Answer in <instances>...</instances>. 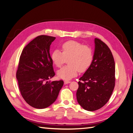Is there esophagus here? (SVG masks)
<instances>
[{
  "label": "esophagus",
  "instance_id": "obj_1",
  "mask_svg": "<svg viewBox=\"0 0 133 133\" xmlns=\"http://www.w3.org/2000/svg\"><path fill=\"white\" fill-rule=\"evenodd\" d=\"M71 83V81H64V84H69V83Z\"/></svg>",
  "mask_w": 133,
  "mask_h": 133
}]
</instances>
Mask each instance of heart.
I'll return each mask as SVG.
<instances>
[{"instance_id": "b5f03b06", "label": "heart", "mask_w": 133, "mask_h": 133, "mask_svg": "<svg viewBox=\"0 0 133 133\" xmlns=\"http://www.w3.org/2000/svg\"><path fill=\"white\" fill-rule=\"evenodd\" d=\"M62 49V52L55 49L51 54L52 63L57 67H60L68 59L69 64L57 71L58 78L70 80L77 75L78 71L84 72L91 65L94 52L90 46L75 41H69L64 43Z\"/></svg>"}]
</instances>
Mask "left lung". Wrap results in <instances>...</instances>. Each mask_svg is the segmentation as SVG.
Instances as JSON below:
<instances>
[{
  "label": "left lung",
  "mask_w": 133,
  "mask_h": 133,
  "mask_svg": "<svg viewBox=\"0 0 133 133\" xmlns=\"http://www.w3.org/2000/svg\"><path fill=\"white\" fill-rule=\"evenodd\" d=\"M91 65L79 79L76 98L88 111H95L109 101L115 85V63L109 48L98 38L95 40Z\"/></svg>",
  "instance_id": "8db88e82"
}]
</instances>
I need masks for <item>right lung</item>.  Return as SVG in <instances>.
<instances>
[{"label":"right lung","instance_id":"right-lung-1","mask_svg":"<svg viewBox=\"0 0 133 133\" xmlns=\"http://www.w3.org/2000/svg\"><path fill=\"white\" fill-rule=\"evenodd\" d=\"M55 37L41 35L24 48L16 72L21 94L29 105L46 108L56 100L63 81H48L55 75L50 54Z\"/></svg>","mask_w":133,"mask_h":133}]
</instances>
